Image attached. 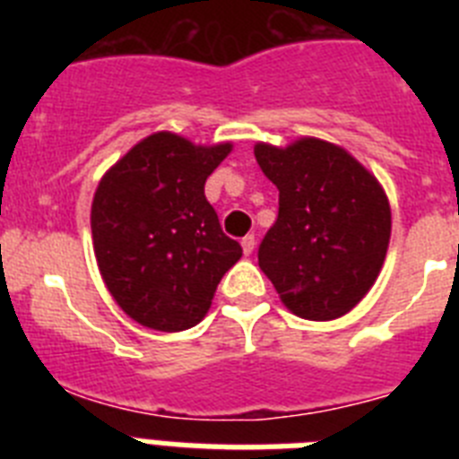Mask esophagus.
Wrapping results in <instances>:
<instances>
[{
	"label": "esophagus",
	"instance_id": "34e87169",
	"mask_svg": "<svg viewBox=\"0 0 459 459\" xmlns=\"http://www.w3.org/2000/svg\"><path fill=\"white\" fill-rule=\"evenodd\" d=\"M255 246H257V238H255V234H248V237L241 238V248L246 255H253Z\"/></svg>",
	"mask_w": 459,
	"mask_h": 459
}]
</instances>
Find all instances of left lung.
<instances>
[{"label":"left lung","mask_w":459,"mask_h":459,"mask_svg":"<svg viewBox=\"0 0 459 459\" xmlns=\"http://www.w3.org/2000/svg\"><path fill=\"white\" fill-rule=\"evenodd\" d=\"M255 158L280 190L259 269L299 317H342L370 291L386 259V193L347 149L319 137H299L287 147L257 142Z\"/></svg>","instance_id":"left-lung-1"}]
</instances>
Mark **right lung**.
<instances>
[{"label":"right lung","instance_id":"right-lung-1","mask_svg":"<svg viewBox=\"0 0 459 459\" xmlns=\"http://www.w3.org/2000/svg\"><path fill=\"white\" fill-rule=\"evenodd\" d=\"M232 142L195 144L177 133L144 137L103 174L91 202V238L103 282L142 326L177 333L209 312L243 250L225 237L204 197Z\"/></svg>","mask_w":459,"mask_h":459}]
</instances>
